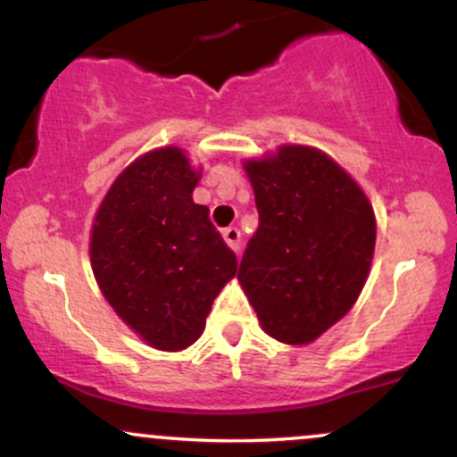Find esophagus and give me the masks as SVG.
<instances>
[{"label": "esophagus", "mask_w": 457, "mask_h": 457, "mask_svg": "<svg viewBox=\"0 0 457 457\" xmlns=\"http://www.w3.org/2000/svg\"><path fill=\"white\" fill-rule=\"evenodd\" d=\"M225 243L232 246L234 251H240V240H243V234H240L238 228H225L223 229Z\"/></svg>", "instance_id": "esophagus-1"}]
</instances>
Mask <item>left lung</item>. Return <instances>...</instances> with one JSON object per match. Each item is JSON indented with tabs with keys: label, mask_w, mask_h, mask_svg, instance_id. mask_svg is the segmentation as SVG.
Segmentation results:
<instances>
[{
	"label": "left lung",
	"mask_w": 457,
	"mask_h": 457,
	"mask_svg": "<svg viewBox=\"0 0 457 457\" xmlns=\"http://www.w3.org/2000/svg\"><path fill=\"white\" fill-rule=\"evenodd\" d=\"M260 225L238 279L262 328L283 344H309L359 298L376 245L365 193L324 152L281 145L245 162Z\"/></svg>",
	"instance_id": "left-lung-1"
}]
</instances>
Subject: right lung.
I'll return each mask as SVG.
<instances>
[{"label":"right lung","instance_id":"add662e5","mask_svg":"<svg viewBox=\"0 0 457 457\" xmlns=\"http://www.w3.org/2000/svg\"><path fill=\"white\" fill-rule=\"evenodd\" d=\"M199 176L180 148L130 162L94 219L90 260L104 298L139 337L182 350L238 270L236 253L193 202Z\"/></svg>","mask_w":457,"mask_h":457}]
</instances>
